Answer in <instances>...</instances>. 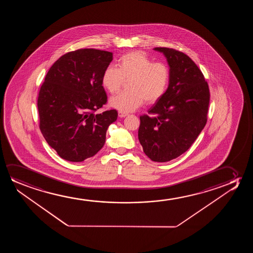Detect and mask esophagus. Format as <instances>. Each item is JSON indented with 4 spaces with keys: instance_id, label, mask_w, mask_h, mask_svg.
<instances>
[{
    "instance_id": "1",
    "label": "esophagus",
    "mask_w": 253,
    "mask_h": 253,
    "mask_svg": "<svg viewBox=\"0 0 253 253\" xmlns=\"http://www.w3.org/2000/svg\"><path fill=\"white\" fill-rule=\"evenodd\" d=\"M127 115H128L127 113H125V112H121V111H119V112H118V116H119V118H125Z\"/></svg>"
}]
</instances>
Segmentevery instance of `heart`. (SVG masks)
<instances>
[{"label":"heart","mask_w":253,"mask_h":253,"mask_svg":"<svg viewBox=\"0 0 253 253\" xmlns=\"http://www.w3.org/2000/svg\"><path fill=\"white\" fill-rule=\"evenodd\" d=\"M118 66H108L102 74V84L108 92L120 90L125 80H129V90L111 97V107L128 113L140 107L143 102L156 104L163 97L169 84L170 73L166 64L154 62L144 52L135 51L121 56Z\"/></svg>","instance_id":"b5f03b06"}]
</instances>
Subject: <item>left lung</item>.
I'll list each match as a JSON object with an SVG mask.
<instances>
[{
    "label": "left lung",
    "instance_id": "left-lung-1",
    "mask_svg": "<svg viewBox=\"0 0 253 253\" xmlns=\"http://www.w3.org/2000/svg\"><path fill=\"white\" fill-rule=\"evenodd\" d=\"M169 66V87L163 97L140 117L139 142L149 159L166 163L186 152L208 121L210 92L204 75L182 52L156 47Z\"/></svg>",
    "mask_w": 253,
    "mask_h": 253
}]
</instances>
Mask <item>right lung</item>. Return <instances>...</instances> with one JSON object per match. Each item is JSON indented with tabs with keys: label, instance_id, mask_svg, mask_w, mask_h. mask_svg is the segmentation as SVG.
<instances>
[{
	"label": "right lung",
	"instance_id": "obj_1",
	"mask_svg": "<svg viewBox=\"0 0 253 253\" xmlns=\"http://www.w3.org/2000/svg\"><path fill=\"white\" fill-rule=\"evenodd\" d=\"M112 52L79 49L56 61L39 92L40 128L49 145L63 159L80 163L95 156L105 142L116 110L95 114L107 102L102 74Z\"/></svg>",
	"mask_w": 253,
	"mask_h": 253
}]
</instances>
